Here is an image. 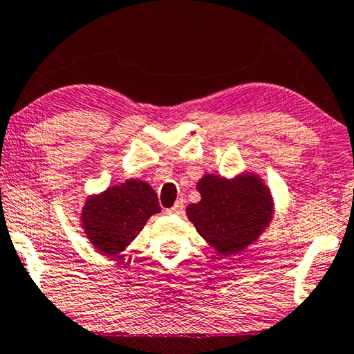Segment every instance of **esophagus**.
<instances>
[{
	"instance_id": "1",
	"label": "esophagus",
	"mask_w": 354,
	"mask_h": 354,
	"mask_svg": "<svg viewBox=\"0 0 354 354\" xmlns=\"http://www.w3.org/2000/svg\"><path fill=\"white\" fill-rule=\"evenodd\" d=\"M184 210V201L183 198H179V201H176L175 205H173L171 208H168L167 213H170V215H181Z\"/></svg>"
}]
</instances>
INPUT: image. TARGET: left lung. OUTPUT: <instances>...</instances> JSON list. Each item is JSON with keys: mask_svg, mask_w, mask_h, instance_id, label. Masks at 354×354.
<instances>
[{"mask_svg": "<svg viewBox=\"0 0 354 354\" xmlns=\"http://www.w3.org/2000/svg\"><path fill=\"white\" fill-rule=\"evenodd\" d=\"M201 202L186 208L197 232L221 255H234L260 237L272 220L270 189L253 173L234 179L205 175L197 183Z\"/></svg>", "mask_w": 354, "mask_h": 354, "instance_id": "1", "label": "left lung"}]
</instances>
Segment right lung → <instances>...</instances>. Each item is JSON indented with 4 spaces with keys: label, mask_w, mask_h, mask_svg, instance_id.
<instances>
[{
    "label": "right lung",
    "mask_w": 354,
    "mask_h": 354,
    "mask_svg": "<svg viewBox=\"0 0 354 354\" xmlns=\"http://www.w3.org/2000/svg\"><path fill=\"white\" fill-rule=\"evenodd\" d=\"M157 194L141 179H128L88 197L82 223L89 242L104 255L115 257L131 243L149 218L160 212Z\"/></svg>",
    "instance_id": "right-lung-1"
}]
</instances>
